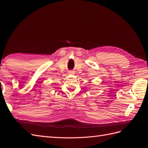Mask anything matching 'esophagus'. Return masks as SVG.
<instances>
[{
    "label": "esophagus",
    "instance_id": "1",
    "mask_svg": "<svg viewBox=\"0 0 148 148\" xmlns=\"http://www.w3.org/2000/svg\"><path fill=\"white\" fill-rule=\"evenodd\" d=\"M69 73L70 74H74V73H75V72H74V71H73V70H70V71H69Z\"/></svg>",
    "mask_w": 148,
    "mask_h": 148
}]
</instances>
